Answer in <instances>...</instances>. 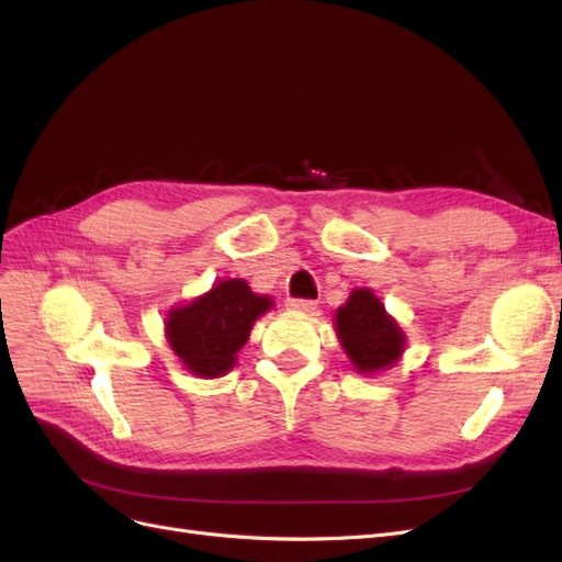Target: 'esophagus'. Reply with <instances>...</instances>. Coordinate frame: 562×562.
<instances>
[{"label":"esophagus","mask_w":562,"mask_h":562,"mask_svg":"<svg viewBox=\"0 0 562 562\" xmlns=\"http://www.w3.org/2000/svg\"><path fill=\"white\" fill-rule=\"evenodd\" d=\"M288 307H291L293 312H314V310H316V302H314V300L291 297V300H288Z\"/></svg>","instance_id":"34e87169"}]
</instances>
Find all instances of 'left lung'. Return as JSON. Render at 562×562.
<instances>
[{"label": "left lung", "mask_w": 562, "mask_h": 562, "mask_svg": "<svg viewBox=\"0 0 562 562\" xmlns=\"http://www.w3.org/2000/svg\"><path fill=\"white\" fill-rule=\"evenodd\" d=\"M337 337L342 342L351 363L361 372H378L398 361L405 337L389 318L382 302L368 288H359L337 310Z\"/></svg>", "instance_id": "1"}]
</instances>
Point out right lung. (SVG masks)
<instances>
[{
  "mask_svg": "<svg viewBox=\"0 0 562 562\" xmlns=\"http://www.w3.org/2000/svg\"><path fill=\"white\" fill-rule=\"evenodd\" d=\"M269 307L271 300L255 295L246 281H220L211 293L168 314V342L187 370L201 378H220L234 366L255 318Z\"/></svg>",
  "mask_w": 562,
  "mask_h": 562,
  "instance_id": "obj_1",
  "label": "right lung"
}]
</instances>
